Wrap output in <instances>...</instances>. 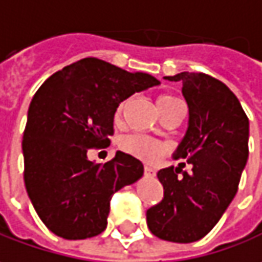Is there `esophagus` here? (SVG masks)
Segmentation results:
<instances>
[{"label": "esophagus", "instance_id": "1", "mask_svg": "<svg viewBox=\"0 0 262 262\" xmlns=\"http://www.w3.org/2000/svg\"><path fill=\"white\" fill-rule=\"evenodd\" d=\"M145 174L146 176H155V168L149 167V165H145Z\"/></svg>", "mask_w": 262, "mask_h": 262}]
</instances>
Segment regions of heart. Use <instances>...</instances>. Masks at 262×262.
<instances>
[{
  "label": "heart",
  "instance_id": "obj_1",
  "mask_svg": "<svg viewBox=\"0 0 262 262\" xmlns=\"http://www.w3.org/2000/svg\"><path fill=\"white\" fill-rule=\"evenodd\" d=\"M179 99L171 95H163L158 98V110H163L171 104L177 102ZM126 105V99L120 101L114 111V117L119 120L121 117V113ZM119 148L123 152L129 154L132 157L142 160L146 163H154L157 161L160 157H163L165 154V145L161 143L160 141L154 139L151 136L146 135H141V133H133V135H127L124 138H121L119 142Z\"/></svg>",
  "mask_w": 262,
  "mask_h": 262
}]
</instances>
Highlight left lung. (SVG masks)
<instances>
[{"mask_svg": "<svg viewBox=\"0 0 262 262\" xmlns=\"http://www.w3.org/2000/svg\"><path fill=\"white\" fill-rule=\"evenodd\" d=\"M164 79L180 82L188 102V130L174 158L188 160L190 170L180 163L157 173L164 198L146 211V223L163 241L190 244L210 233L233 201L249 155V120L215 77L183 72Z\"/></svg>", "mask_w": 262, "mask_h": 262, "instance_id": "obj_1", "label": "left lung"}]
</instances>
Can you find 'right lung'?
<instances>
[{
  "instance_id": "1",
  "label": "right lung",
  "mask_w": 262,
  "mask_h": 262,
  "mask_svg": "<svg viewBox=\"0 0 262 262\" xmlns=\"http://www.w3.org/2000/svg\"><path fill=\"white\" fill-rule=\"evenodd\" d=\"M94 57L48 77L36 91L23 133L25 185L32 205L52 233L86 239L107 227L111 196L143 174V164L117 151L104 164L88 151L110 145L120 101L158 85Z\"/></svg>"
}]
</instances>
